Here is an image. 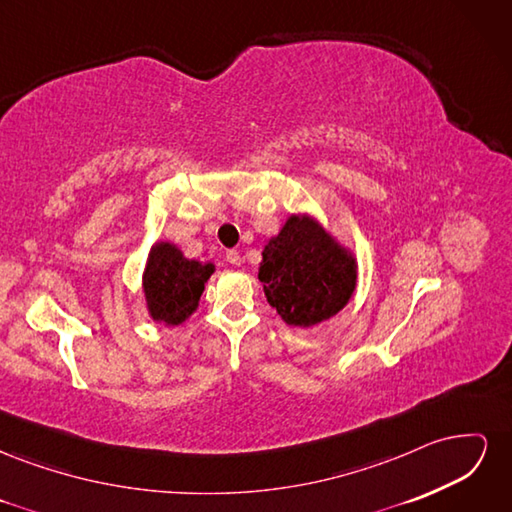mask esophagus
Listing matches in <instances>:
<instances>
[{"mask_svg":"<svg viewBox=\"0 0 512 512\" xmlns=\"http://www.w3.org/2000/svg\"><path fill=\"white\" fill-rule=\"evenodd\" d=\"M226 260L230 262V265L239 267V265H241V254H239L237 250H228V252H226Z\"/></svg>","mask_w":512,"mask_h":512,"instance_id":"obj_1","label":"esophagus"}]
</instances>
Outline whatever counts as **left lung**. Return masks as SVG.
Here are the masks:
<instances>
[{
  "label": "left lung",
  "mask_w": 512,
  "mask_h": 512,
  "mask_svg": "<svg viewBox=\"0 0 512 512\" xmlns=\"http://www.w3.org/2000/svg\"><path fill=\"white\" fill-rule=\"evenodd\" d=\"M258 280L271 307L292 327L335 316L356 286L354 258L314 220L292 218L262 252Z\"/></svg>",
  "instance_id": "left-lung-1"
}]
</instances>
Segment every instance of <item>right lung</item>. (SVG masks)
I'll return each instance as SVG.
<instances>
[{
  "label": "right lung",
  "instance_id": "obj_1",
  "mask_svg": "<svg viewBox=\"0 0 512 512\" xmlns=\"http://www.w3.org/2000/svg\"><path fill=\"white\" fill-rule=\"evenodd\" d=\"M213 273L211 262L183 258L170 243H158L149 254L143 288L153 320L181 324L198 307L205 282Z\"/></svg>",
  "mask_w": 512,
  "mask_h": 512
}]
</instances>
